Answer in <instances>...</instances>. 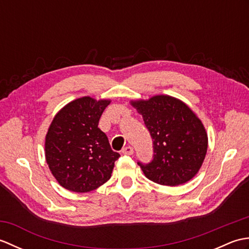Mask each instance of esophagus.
<instances>
[{
    "instance_id": "34e87169",
    "label": "esophagus",
    "mask_w": 249,
    "mask_h": 249,
    "mask_svg": "<svg viewBox=\"0 0 249 249\" xmlns=\"http://www.w3.org/2000/svg\"><path fill=\"white\" fill-rule=\"evenodd\" d=\"M122 153H123L124 155H133L134 154V149L130 145L125 146L124 149L122 150Z\"/></svg>"
}]
</instances>
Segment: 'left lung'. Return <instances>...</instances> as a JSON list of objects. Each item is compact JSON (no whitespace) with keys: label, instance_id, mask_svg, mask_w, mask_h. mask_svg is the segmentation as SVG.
<instances>
[{"label":"left lung","instance_id":"left-lung-1","mask_svg":"<svg viewBox=\"0 0 249 249\" xmlns=\"http://www.w3.org/2000/svg\"><path fill=\"white\" fill-rule=\"evenodd\" d=\"M130 104L142 115L153 139L152 161L138 162L144 176L166 186L192 179L208 151V134L202 122L186 104L169 95L131 100Z\"/></svg>","mask_w":249,"mask_h":249}]
</instances>
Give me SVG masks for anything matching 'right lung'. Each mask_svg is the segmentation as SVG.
<instances>
[{
    "label": "right lung",
    "mask_w": 249,
    "mask_h": 249,
    "mask_svg": "<svg viewBox=\"0 0 249 249\" xmlns=\"http://www.w3.org/2000/svg\"><path fill=\"white\" fill-rule=\"evenodd\" d=\"M109 99L84 96L64 106L49 126L45 156L51 173L62 187L89 193L111 178L120 154L111 150L98 122Z\"/></svg>",
    "instance_id": "obj_1"
}]
</instances>
